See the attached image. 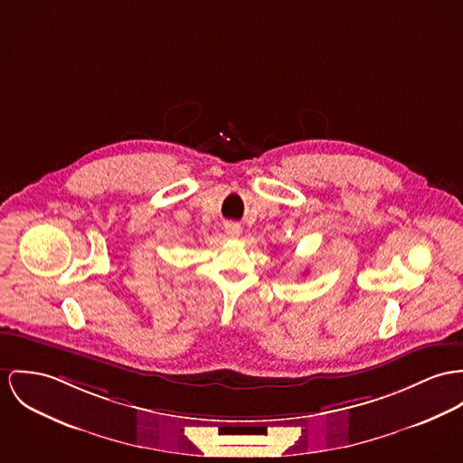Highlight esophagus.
<instances>
[{"instance_id": "34e87169", "label": "esophagus", "mask_w": 463, "mask_h": 463, "mask_svg": "<svg viewBox=\"0 0 463 463\" xmlns=\"http://www.w3.org/2000/svg\"><path fill=\"white\" fill-rule=\"evenodd\" d=\"M225 232H227L229 238H240L241 236V225L234 223V222H229V223H225Z\"/></svg>"}]
</instances>
